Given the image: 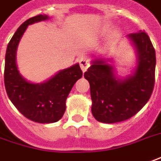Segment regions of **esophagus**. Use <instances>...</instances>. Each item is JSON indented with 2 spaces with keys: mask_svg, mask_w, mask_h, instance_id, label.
<instances>
[{
  "mask_svg": "<svg viewBox=\"0 0 161 161\" xmlns=\"http://www.w3.org/2000/svg\"><path fill=\"white\" fill-rule=\"evenodd\" d=\"M79 65H80L81 69L83 70V72H85L89 68L90 62L86 58H81L80 60H79Z\"/></svg>",
  "mask_w": 161,
  "mask_h": 161,
  "instance_id": "1",
  "label": "esophagus"
}]
</instances>
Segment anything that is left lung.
Segmentation results:
<instances>
[{"label":"left lung","mask_w":161,"mask_h":161,"mask_svg":"<svg viewBox=\"0 0 161 161\" xmlns=\"http://www.w3.org/2000/svg\"><path fill=\"white\" fill-rule=\"evenodd\" d=\"M136 47L138 64L133 76L116 78L112 66L96 60L85 73L90 84L92 113L104 123L122 122L134 116L148 102L155 83V49L145 31L128 35Z\"/></svg>","instance_id":"1"}]
</instances>
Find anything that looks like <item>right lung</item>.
<instances>
[{"label": "right lung", "mask_w": 161, "mask_h": 161, "mask_svg": "<svg viewBox=\"0 0 161 161\" xmlns=\"http://www.w3.org/2000/svg\"><path fill=\"white\" fill-rule=\"evenodd\" d=\"M47 18L46 15H38L19 26L8 45L4 68V85L9 99L25 117L39 123L55 122L63 116L67 97L83 75L78 63L42 84H31L19 74L16 52L22 36L28 25Z\"/></svg>", "instance_id": "add662e5"}]
</instances>
